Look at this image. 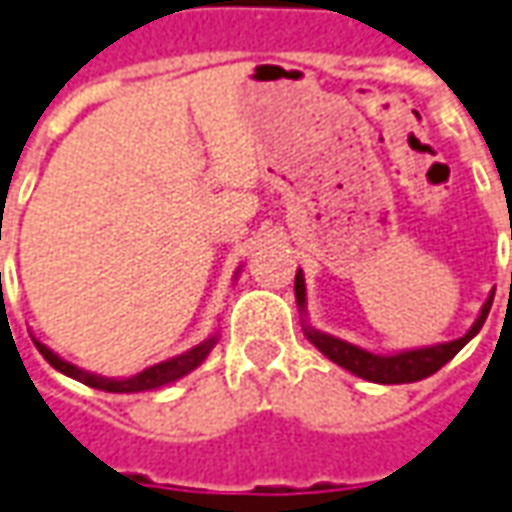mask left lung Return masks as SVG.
<instances>
[{
  "mask_svg": "<svg viewBox=\"0 0 512 512\" xmlns=\"http://www.w3.org/2000/svg\"><path fill=\"white\" fill-rule=\"evenodd\" d=\"M295 301H298V309H301L303 315V334H306V340L315 345L323 357H329L334 365H340V368H345L348 373H354L359 379H365V382L407 384L421 382L426 376L438 373V370L443 368V365H446L471 337H477L479 329H482V323H485V317L491 312L493 292L488 295V301L482 303L474 326L465 331L460 340H451V343L440 345H426V348H407V351H396V354H373V351H365V348L348 343V340H340V337H334V334H326V331L315 329V326L306 320V281H303L301 270L295 273Z\"/></svg>",
  "mask_w": 512,
  "mask_h": 512,
  "instance_id": "8db88e82",
  "label": "left lung"
}]
</instances>
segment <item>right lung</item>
<instances>
[{"mask_svg":"<svg viewBox=\"0 0 512 512\" xmlns=\"http://www.w3.org/2000/svg\"><path fill=\"white\" fill-rule=\"evenodd\" d=\"M236 276H239V270H236ZM217 340H220V334H211L209 340L197 343L195 348L183 351V354H178V357L164 359V362H158V365H150V368L139 370L136 376H128V379L100 376V373H91V370L77 368V365L61 359L55 351H52V348H47L44 343H38V340H35V348L41 351V357L47 359L52 368L61 370L63 376L77 379V382L88 384V387H94V390H105V393H144V390H158V387H164V384L178 382V379H183L186 373H192L203 359L209 357L211 348L217 345Z\"/></svg>","mask_w":512,"mask_h":512,"instance_id":"1","label":"right lung"}]
</instances>
